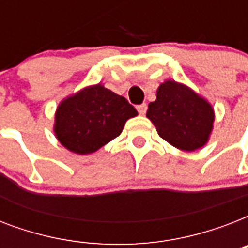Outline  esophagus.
I'll use <instances>...</instances> for the list:
<instances>
[{"label":"esophagus","instance_id":"1","mask_svg":"<svg viewBox=\"0 0 248 248\" xmlns=\"http://www.w3.org/2000/svg\"><path fill=\"white\" fill-rule=\"evenodd\" d=\"M136 109H138V112H139V114H141V116H144V114L147 113L148 105L145 104V103H143V104L138 105V107H136Z\"/></svg>","mask_w":248,"mask_h":248}]
</instances>
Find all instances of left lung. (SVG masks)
<instances>
[{"label": "left lung", "mask_w": 248, "mask_h": 248, "mask_svg": "<svg viewBox=\"0 0 248 248\" xmlns=\"http://www.w3.org/2000/svg\"><path fill=\"white\" fill-rule=\"evenodd\" d=\"M147 117L167 143L193 152L207 144L215 113L211 104L188 86L169 79L159 85L157 99L148 105Z\"/></svg>", "instance_id": "8db88e82"}]
</instances>
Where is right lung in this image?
Masks as SVG:
<instances>
[{
  "mask_svg": "<svg viewBox=\"0 0 248 248\" xmlns=\"http://www.w3.org/2000/svg\"><path fill=\"white\" fill-rule=\"evenodd\" d=\"M135 116L136 109L124 96L97 83L60 103L54 132L68 151L90 155L120 135L126 121Z\"/></svg>",
  "mask_w": 248,
  "mask_h": 248,
  "instance_id": "right-lung-1",
  "label": "right lung"
}]
</instances>
